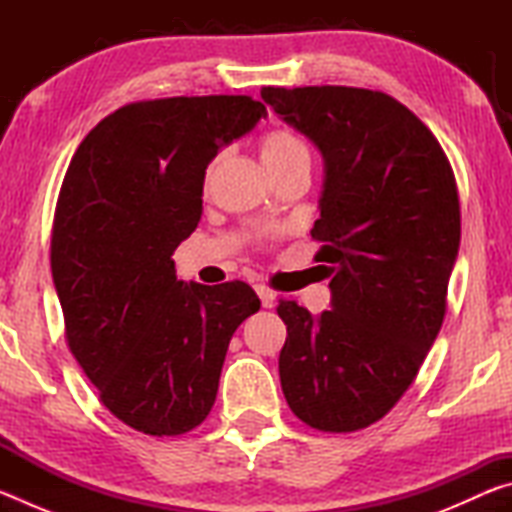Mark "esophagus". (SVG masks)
<instances>
[{
	"instance_id": "esophagus-1",
	"label": "esophagus",
	"mask_w": 512,
	"mask_h": 512,
	"mask_svg": "<svg viewBox=\"0 0 512 512\" xmlns=\"http://www.w3.org/2000/svg\"><path fill=\"white\" fill-rule=\"evenodd\" d=\"M255 291H257V296H259V300H262V307H266V309H271L273 305H275V293L268 289V287H264V284H257L255 287Z\"/></svg>"
}]
</instances>
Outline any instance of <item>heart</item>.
Instances as JSON below:
<instances>
[{"instance_id":"1","label":"heart","mask_w":512,"mask_h":512,"mask_svg":"<svg viewBox=\"0 0 512 512\" xmlns=\"http://www.w3.org/2000/svg\"><path fill=\"white\" fill-rule=\"evenodd\" d=\"M259 155H262L264 167L268 171H273L284 167V164H289L291 160L307 155V149L305 144L300 142L298 135L280 128V131H273L264 137L262 146H259Z\"/></svg>"}]
</instances>
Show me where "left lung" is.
<instances>
[{"mask_svg": "<svg viewBox=\"0 0 512 512\" xmlns=\"http://www.w3.org/2000/svg\"><path fill=\"white\" fill-rule=\"evenodd\" d=\"M262 99L323 158L311 237L332 277L323 314L277 307L282 393L309 427L357 431L393 409L443 325L461 244L454 173L429 128L384 92L314 85Z\"/></svg>", "mask_w": 512, "mask_h": 512, "instance_id": "left-lung-1", "label": "left lung"}]
</instances>
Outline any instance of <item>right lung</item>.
<instances>
[{
	"instance_id": "add662e5",
	"label": "right lung",
	"mask_w": 512,
	"mask_h": 512,
	"mask_svg": "<svg viewBox=\"0 0 512 512\" xmlns=\"http://www.w3.org/2000/svg\"><path fill=\"white\" fill-rule=\"evenodd\" d=\"M268 115L250 97L131 103L69 162L51 273L69 350L106 409L149 436L201 424L235 329L259 309L244 282H183L173 250L203 214L205 169Z\"/></svg>"
}]
</instances>
